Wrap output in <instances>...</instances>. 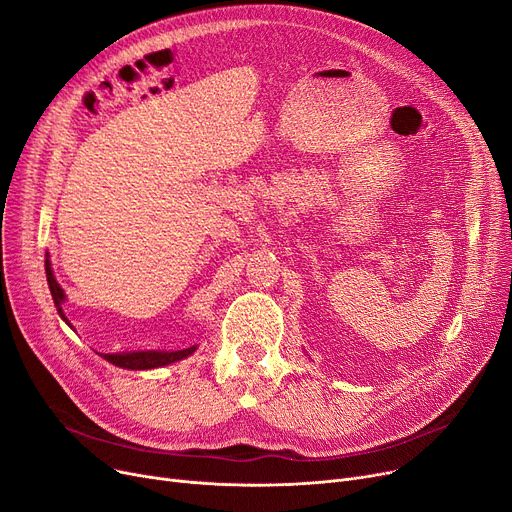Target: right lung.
I'll return each mask as SVG.
<instances>
[{
    "mask_svg": "<svg viewBox=\"0 0 512 512\" xmlns=\"http://www.w3.org/2000/svg\"><path fill=\"white\" fill-rule=\"evenodd\" d=\"M45 274H47V284H49V290H51L53 303H56L58 313L64 317L62 303H64V299H66V294H64V290H62V286L56 282V278H53L49 259H45ZM64 319H66V317H64ZM66 321H68V319H66ZM193 351H195V346L184 348V351H174V353H168V351H141V353L101 355V357H103L105 361H110V363L116 365V367H122V369H153V367H164V365H170V363H174V361H180V359L191 355Z\"/></svg>",
    "mask_w": 512,
    "mask_h": 512,
    "instance_id": "obj_1",
    "label": "right lung"
}]
</instances>
